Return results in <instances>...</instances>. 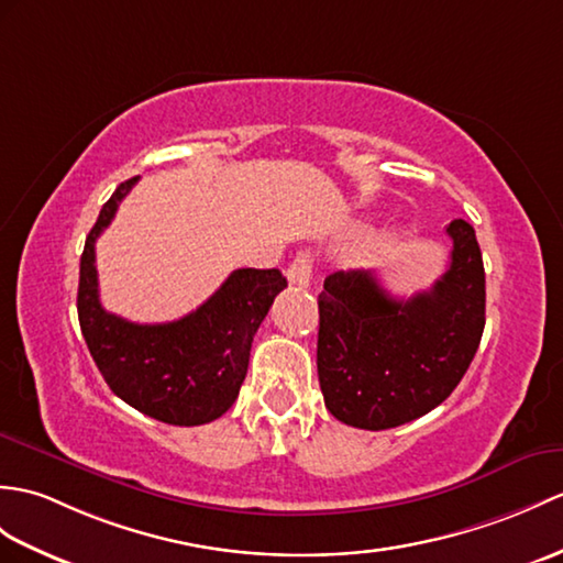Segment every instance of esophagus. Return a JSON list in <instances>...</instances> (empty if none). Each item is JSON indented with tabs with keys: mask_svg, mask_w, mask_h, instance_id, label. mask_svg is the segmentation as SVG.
<instances>
[{
	"mask_svg": "<svg viewBox=\"0 0 563 563\" xmlns=\"http://www.w3.org/2000/svg\"><path fill=\"white\" fill-rule=\"evenodd\" d=\"M285 276H287V283L295 285V287H307L309 280H311V258L309 254H297L290 266L285 268Z\"/></svg>",
	"mask_w": 563,
	"mask_h": 563,
	"instance_id": "obj_1",
	"label": "esophagus"
}]
</instances>
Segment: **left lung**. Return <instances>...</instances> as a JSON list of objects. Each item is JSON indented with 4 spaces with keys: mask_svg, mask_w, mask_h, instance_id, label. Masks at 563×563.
Segmentation results:
<instances>
[{
    "mask_svg": "<svg viewBox=\"0 0 563 563\" xmlns=\"http://www.w3.org/2000/svg\"><path fill=\"white\" fill-rule=\"evenodd\" d=\"M446 273L408 299L372 271H335L319 292L317 367L325 408L350 427L390 429L434 410L461 384L485 331V266L475 230L446 225Z\"/></svg>",
    "mask_w": 563,
    "mask_h": 563,
    "instance_id": "8db88e82",
    "label": "left lung"
}]
</instances>
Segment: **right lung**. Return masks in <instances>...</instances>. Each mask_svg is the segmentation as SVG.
<instances>
[{"label":"right lung","mask_w":563,"mask_h":563,"mask_svg":"<svg viewBox=\"0 0 563 563\" xmlns=\"http://www.w3.org/2000/svg\"><path fill=\"white\" fill-rule=\"evenodd\" d=\"M136 181L132 177L114 189L88 232L78 273V323L114 396L165 424L213 422L238 400L254 333L287 280L278 268H238L199 309L167 323H132L104 311L96 240Z\"/></svg>","instance_id":"obj_1"}]
</instances>
